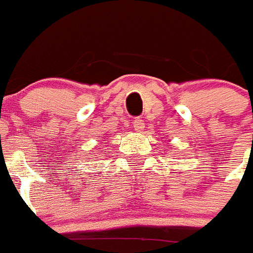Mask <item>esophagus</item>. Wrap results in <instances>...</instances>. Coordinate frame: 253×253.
I'll return each mask as SVG.
<instances>
[{"label":"esophagus","instance_id":"1","mask_svg":"<svg viewBox=\"0 0 253 253\" xmlns=\"http://www.w3.org/2000/svg\"><path fill=\"white\" fill-rule=\"evenodd\" d=\"M143 127H145V123H143L142 119H135V121L132 122V128L135 131L141 132L143 130Z\"/></svg>","mask_w":253,"mask_h":253}]
</instances>
